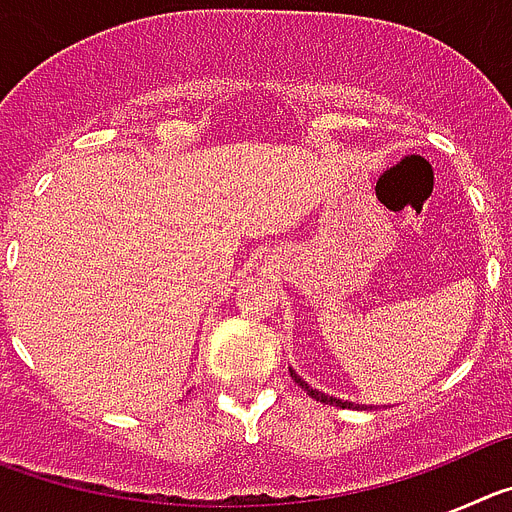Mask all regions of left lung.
<instances>
[{"label":"left lung","mask_w":512,"mask_h":512,"mask_svg":"<svg viewBox=\"0 0 512 512\" xmlns=\"http://www.w3.org/2000/svg\"><path fill=\"white\" fill-rule=\"evenodd\" d=\"M289 374H292V379H295L297 384H300L302 390L307 392V395L310 397H315V400L318 402H325V405H336V408H354V402H343V400H336V397H330V395H325V392H318V390H312V387H307V382L302 377H297L295 372H292V369H289Z\"/></svg>","instance_id":"left-lung-1"}]
</instances>
